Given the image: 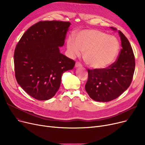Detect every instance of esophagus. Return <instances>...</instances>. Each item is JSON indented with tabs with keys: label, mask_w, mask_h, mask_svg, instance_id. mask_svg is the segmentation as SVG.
<instances>
[{
	"label": "esophagus",
	"mask_w": 145,
	"mask_h": 145,
	"mask_svg": "<svg viewBox=\"0 0 145 145\" xmlns=\"http://www.w3.org/2000/svg\"><path fill=\"white\" fill-rule=\"evenodd\" d=\"M75 67H82V65H81L79 62H76Z\"/></svg>",
	"instance_id": "obj_1"
}]
</instances>
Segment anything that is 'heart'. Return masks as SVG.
<instances>
[{
  "mask_svg": "<svg viewBox=\"0 0 145 145\" xmlns=\"http://www.w3.org/2000/svg\"><path fill=\"white\" fill-rule=\"evenodd\" d=\"M69 53L72 57L83 53V60L90 67L103 69L115 60L119 49L116 38L96 29L82 30L76 36V42L69 38L67 42Z\"/></svg>",
  "mask_w": 145,
  "mask_h": 145,
  "instance_id": "obj_1",
  "label": "heart"
}]
</instances>
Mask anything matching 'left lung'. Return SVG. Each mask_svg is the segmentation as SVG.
<instances>
[{
  "instance_id": "obj_1",
  "label": "left lung",
  "mask_w": 145,
  "mask_h": 145,
  "mask_svg": "<svg viewBox=\"0 0 145 145\" xmlns=\"http://www.w3.org/2000/svg\"><path fill=\"white\" fill-rule=\"evenodd\" d=\"M110 28L114 30L116 29ZM121 48L118 60L107 68L88 69V79L85 90L93 100L109 102L118 97L129 87L135 67V56L131 45L123 33L118 31Z\"/></svg>"
}]
</instances>
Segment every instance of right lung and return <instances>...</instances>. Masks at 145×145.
Segmentation results:
<instances>
[{
  "instance_id": "1",
  "label": "right lung",
  "mask_w": 145,
  "mask_h": 145,
  "mask_svg": "<svg viewBox=\"0 0 145 145\" xmlns=\"http://www.w3.org/2000/svg\"><path fill=\"white\" fill-rule=\"evenodd\" d=\"M71 25L69 22L40 21L23 35L14 53L15 77L30 96L40 101L54 96L63 73L75 62L60 53Z\"/></svg>"
}]
</instances>
